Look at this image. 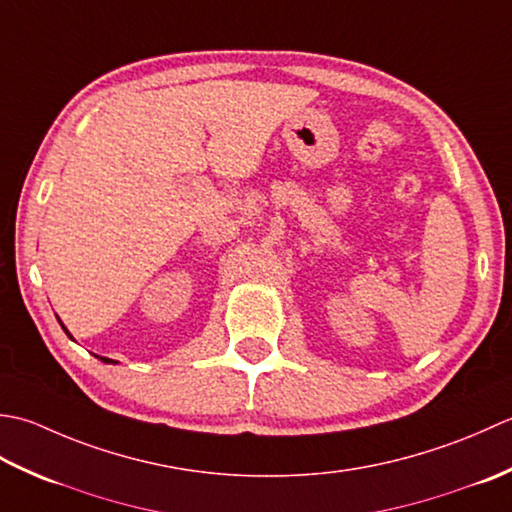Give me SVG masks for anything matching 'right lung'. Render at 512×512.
Returning <instances> with one entry per match:
<instances>
[{"label":"right lung","instance_id":"obj_1","mask_svg":"<svg viewBox=\"0 0 512 512\" xmlns=\"http://www.w3.org/2000/svg\"><path fill=\"white\" fill-rule=\"evenodd\" d=\"M61 327H64V325H61ZM101 360H103V362H112V360H108V358H101Z\"/></svg>","mask_w":512,"mask_h":512}]
</instances>
